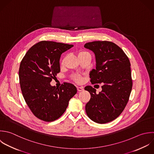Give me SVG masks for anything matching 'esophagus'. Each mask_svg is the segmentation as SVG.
<instances>
[{
	"instance_id": "34e87169",
	"label": "esophagus",
	"mask_w": 154,
	"mask_h": 154,
	"mask_svg": "<svg viewBox=\"0 0 154 154\" xmlns=\"http://www.w3.org/2000/svg\"><path fill=\"white\" fill-rule=\"evenodd\" d=\"M77 90H78V91L80 92V91H83V90H84V89H83V87H77Z\"/></svg>"
}]
</instances>
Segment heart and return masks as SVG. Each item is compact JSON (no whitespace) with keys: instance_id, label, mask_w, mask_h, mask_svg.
Wrapping results in <instances>:
<instances>
[{"instance_id":"b5f03b06","label":"heart","mask_w":154,"mask_h":154,"mask_svg":"<svg viewBox=\"0 0 154 154\" xmlns=\"http://www.w3.org/2000/svg\"><path fill=\"white\" fill-rule=\"evenodd\" d=\"M85 53H88V52H87V51H80V52L79 53V55L83 54H85ZM63 62H64V60L63 61ZM73 79H74L76 82H79V83H80V82H82V80H83V79H82V77H81V75H79V74L74 75H73Z\"/></svg>"}]
</instances>
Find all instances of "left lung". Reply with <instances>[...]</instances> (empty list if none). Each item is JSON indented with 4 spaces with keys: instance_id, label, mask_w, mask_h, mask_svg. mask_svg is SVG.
<instances>
[{
    "instance_id": "8db88e82",
    "label": "left lung",
    "mask_w": 154,
    "mask_h": 154,
    "mask_svg": "<svg viewBox=\"0 0 154 154\" xmlns=\"http://www.w3.org/2000/svg\"><path fill=\"white\" fill-rule=\"evenodd\" d=\"M84 47L95 55L96 69L90 72L91 82L103 83L98 94L91 86L85 88L91 94L86 112L95 122L108 123L122 113L129 100L133 86L130 62L124 51L110 41L90 42Z\"/></svg>"
}]
</instances>
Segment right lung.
<instances>
[{
    "label": "right lung",
    "instance_id": "right-lung-1",
    "mask_svg": "<svg viewBox=\"0 0 154 154\" xmlns=\"http://www.w3.org/2000/svg\"><path fill=\"white\" fill-rule=\"evenodd\" d=\"M73 45L42 41L33 45L23 57L19 68V80L24 99L39 119L52 122L65 112L69 100L77 93L69 83L51 86L52 79L60 72L62 53Z\"/></svg>",
    "mask_w": 154,
    "mask_h": 154
}]
</instances>
